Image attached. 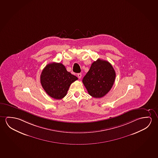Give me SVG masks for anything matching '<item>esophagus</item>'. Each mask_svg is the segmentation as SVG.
Here are the masks:
<instances>
[{"instance_id": "obj_1", "label": "esophagus", "mask_w": 158, "mask_h": 158, "mask_svg": "<svg viewBox=\"0 0 158 158\" xmlns=\"http://www.w3.org/2000/svg\"><path fill=\"white\" fill-rule=\"evenodd\" d=\"M77 76L78 78H80V79L81 77H82V74L81 73H77Z\"/></svg>"}]
</instances>
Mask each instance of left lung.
Here are the masks:
<instances>
[{
	"label": "left lung",
	"mask_w": 158,
	"mask_h": 158,
	"mask_svg": "<svg viewBox=\"0 0 158 158\" xmlns=\"http://www.w3.org/2000/svg\"><path fill=\"white\" fill-rule=\"evenodd\" d=\"M115 77V71L110 63L99 59L92 63L82 82L89 95L102 98L111 89Z\"/></svg>",
	"instance_id": "left-lung-1"
}]
</instances>
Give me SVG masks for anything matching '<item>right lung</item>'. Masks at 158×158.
<instances>
[{
	"instance_id": "add662e5",
	"label": "right lung",
	"mask_w": 158,
	"mask_h": 158,
	"mask_svg": "<svg viewBox=\"0 0 158 158\" xmlns=\"http://www.w3.org/2000/svg\"><path fill=\"white\" fill-rule=\"evenodd\" d=\"M78 78L66 70L61 63L46 65L40 75V83L45 92L52 98L61 99L67 94L72 83Z\"/></svg>"
}]
</instances>
